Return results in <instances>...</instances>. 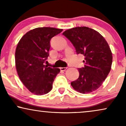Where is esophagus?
<instances>
[{
    "label": "esophagus",
    "instance_id": "1",
    "mask_svg": "<svg viewBox=\"0 0 126 126\" xmlns=\"http://www.w3.org/2000/svg\"><path fill=\"white\" fill-rule=\"evenodd\" d=\"M66 69L67 68H65H65H62L61 67V68H60V70H61V71H65V70H66Z\"/></svg>",
    "mask_w": 126,
    "mask_h": 126
}]
</instances>
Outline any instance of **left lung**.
<instances>
[{"mask_svg": "<svg viewBox=\"0 0 126 126\" xmlns=\"http://www.w3.org/2000/svg\"><path fill=\"white\" fill-rule=\"evenodd\" d=\"M75 47L77 54H83L84 67L78 68L79 77L71 82L76 91L88 94L102 85L111 70L112 55L104 38L94 29L76 27L63 33Z\"/></svg>", "mask_w": 126, "mask_h": 126, "instance_id": "8db88e82", "label": "left lung"}]
</instances>
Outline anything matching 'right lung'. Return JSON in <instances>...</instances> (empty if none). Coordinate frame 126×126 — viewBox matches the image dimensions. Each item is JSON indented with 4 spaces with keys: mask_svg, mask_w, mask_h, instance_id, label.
I'll return each instance as SVG.
<instances>
[{
    "mask_svg": "<svg viewBox=\"0 0 126 126\" xmlns=\"http://www.w3.org/2000/svg\"><path fill=\"white\" fill-rule=\"evenodd\" d=\"M53 27H38L26 33L17 45L15 66L24 85L32 94L43 95L51 90L58 68L44 65L49 56L50 41L63 32Z\"/></svg>",
    "mask_w": 126,
    "mask_h": 126,
    "instance_id": "obj_1",
    "label": "right lung"
}]
</instances>
